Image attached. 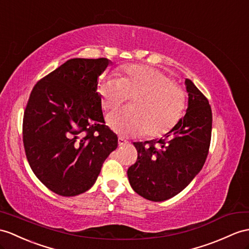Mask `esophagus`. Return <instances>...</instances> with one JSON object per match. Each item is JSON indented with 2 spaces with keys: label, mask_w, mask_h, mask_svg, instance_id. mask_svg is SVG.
I'll return each instance as SVG.
<instances>
[{
  "label": "esophagus",
  "mask_w": 249,
  "mask_h": 249,
  "mask_svg": "<svg viewBox=\"0 0 249 249\" xmlns=\"http://www.w3.org/2000/svg\"><path fill=\"white\" fill-rule=\"evenodd\" d=\"M129 142L128 141H126V139L125 138H124V137H118V144L119 145H124V144H126V143H128Z\"/></svg>",
  "instance_id": "esophagus-1"
}]
</instances>
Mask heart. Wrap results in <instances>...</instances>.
<instances>
[{
    "instance_id": "b5f03b06",
    "label": "heart",
    "mask_w": 249,
    "mask_h": 249,
    "mask_svg": "<svg viewBox=\"0 0 249 249\" xmlns=\"http://www.w3.org/2000/svg\"><path fill=\"white\" fill-rule=\"evenodd\" d=\"M107 111L119 108L129 97L132 110L116 112L107 124L120 135L137 136L148 132L160 137L178 123L185 107V94L165 72L150 66L131 64L119 70V78L108 77L98 87Z\"/></svg>"
}]
</instances>
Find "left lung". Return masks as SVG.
Returning a JSON list of instances; mask_svg holds the SVG:
<instances>
[{
    "label": "left lung",
    "instance_id": "8db88e82",
    "mask_svg": "<svg viewBox=\"0 0 249 249\" xmlns=\"http://www.w3.org/2000/svg\"><path fill=\"white\" fill-rule=\"evenodd\" d=\"M188 108L183 118L160 141L134 142L137 160L128 169L136 193L153 202L177 196L201 171L209 152L212 112L208 99L186 80Z\"/></svg>",
    "mask_w": 249,
    "mask_h": 249
}]
</instances>
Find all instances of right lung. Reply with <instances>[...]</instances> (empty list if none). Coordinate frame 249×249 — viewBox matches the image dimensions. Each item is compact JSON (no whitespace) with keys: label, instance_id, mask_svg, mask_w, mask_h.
I'll return each instance as SVG.
<instances>
[{"label":"right lung","instance_id":"add662e5","mask_svg":"<svg viewBox=\"0 0 249 249\" xmlns=\"http://www.w3.org/2000/svg\"><path fill=\"white\" fill-rule=\"evenodd\" d=\"M107 58H75L35 84L23 116V143L33 172L63 196L86 192L118 138L105 124L98 77Z\"/></svg>","mask_w":249,"mask_h":249}]
</instances>
